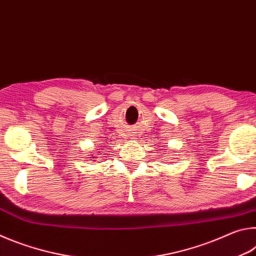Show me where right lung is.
<instances>
[{
    "instance_id": "right-lung-1",
    "label": "right lung",
    "mask_w": 256,
    "mask_h": 256,
    "mask_svg": "<svg viewBox=\"0 0 256 256\" xmlns=\"http://www.w3.org/2000/svg\"><path fill=\"white\" fill-rule=\"evenodd\" d=\"M98 154H92V157H88L90 160H92V162H96V159L97 158H99V156ZM100 157H102V156H100Z\"/></svg>"
}]
</instances>
